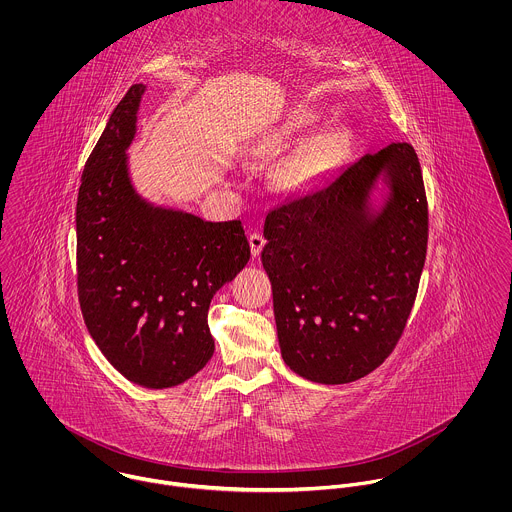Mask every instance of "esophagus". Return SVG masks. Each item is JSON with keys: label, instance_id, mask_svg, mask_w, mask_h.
<instances>
[{"label": "esophagus", "instance_id": "1", "mask_svg": "<svg viewBox=\"0 0 512 512\" xmlns=\"http://www.w3.org/2000/svg\"><path fill=\"white\" fill-rule=\"evenodd\" d=\"M248 242H250L252 256H254V258L260 256V252H262V248H264V244H266V238H264L262 234H258V232H252V234L248 236Z\"/></svg>", "mask_w": 512, "mask_h": 512}]
</instances>
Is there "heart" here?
<instances>
[{"label": "heart", "mask_w": 512, "mask_h": 512, "mask_svg": "<svg viewBox=\"0 0 512 512\" xmlns=\"http://www.w3.org/2000/svg\"><path fill=\"white\" fill-rule=\"evenodd\" d=\"M313 116L307 110H292L274 124L262 128L252 140V153L276 155L292 146L293 142L311 126ZM339 151L335 136H323L303 147L286 167V181L305 185L329 169Z\"/></svg>", "instance_id": "b5f03b06"}]
</instances>
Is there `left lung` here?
I'll return each mask as SVG.
<instances>
[{"label":"left lung","mask_w":512,"mask_h":512,"mask_svg":"<svg viewBox=\"0 0 512 512\" xmlns=\"http://www.w3.org/2000/svg\"><path fill=\"white\" fill-rule=\"evenodd\" d=\"M264 238L284 363L319 384L363 378L394 351L426 262L428 201L414 147L366 153L276 207Z\"/></svg>","instance_id":"8db88e82"}]
</instances>
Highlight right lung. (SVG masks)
<instances>
[{"instance_id": "obj_1", "label": "right lung", "mask_w": 512, "mask_h": 512, "mask_svg": "<svg viewBox=\"0 0 512 512\" xmlns=\"http://www.w3.org/2000/svg\"><path fill=\"white\" fill-rule=\"evenodd\" d=\"M146 84L114 108L76 201L78 301L90 337L120 374L171 388L215 353L209 305L250 260L240 220L209 222L155 207L134 187L128 147Z\"/></svg>"}]
</instances>
